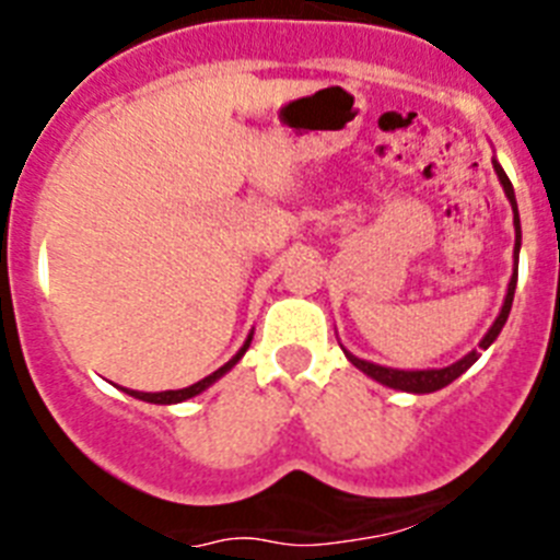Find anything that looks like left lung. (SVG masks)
I'll return each mask as SVG.
<instances>
[{"label":"left lung","instance_id":"1","mask_svg":"<svg viewBox=\"0 0 560 560\" xmlns=\"http://www.w3.org/2000/svg\"><path fill=\"white\" fill-rule=\"evenodd\" d=\"M493 171H497L499 182H502L504 192H508V199H511V205H513V212H516L513 224H516V252H518L522 226H518V210H516V196H513V185H511V179L504 176L502 165H499L497 160H493ZM516 277H518V271H513L511 285H508V296H504V305H502V311H499L497 323L491 325V330H488V334H485V339L479 341V348L482 350L491 348V341L497 339L499 330H502L504 323H508V314H511V305H513V291H516ZM345 355L350 359V364H355V368H359L361 373H368L370 378L381 381V384H387V387H393V389H404V393L423 395V393H438V389L448 387L454 378H459V375H463L465 370L471 368L474 361L479 359V350H471V353L465 355V359L454 361L452 368H443V370H393V368H381V364H370V361H364V359H355V355L348 353V350H345Z\"/></svg>","mask_w":560,"mask_h":560}]
</instances>
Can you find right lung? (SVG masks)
I'll return each instance as SVG.
<instances>
[{
  "instance_id": "1",
  "label": "right lung",
  "mask_w": 560,
  "mask_h": 560,
  "mask_svg": "<svg viewBox=\"0 0 560 560\" xmlns=\"http://www.w3.org/2000/svg\"><path fill=\"white\" fill-rule=\"evenodd\" d=\"M249 341H252V336L249 339H246V345L241 350H237L235 355H232L230 361H226L224 368L221 370H215V373L212 375H207V378H201V381H196V384H192V387H185V389H167V393H133V389H126L128 395H133V398H140V400H148V404H179V400H187V398H192V395H199L201 389H207L212 384V381L215 378H221V375L226 373V370L232 368V364H235L237 359H241V355L246 353V348H249Z\"/></svg>"
}]
</instances>
